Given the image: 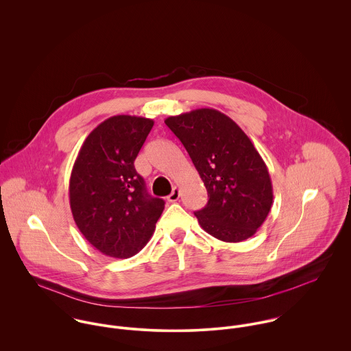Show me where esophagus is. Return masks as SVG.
Listing matches in <instances>:
<instances>
[{
	"instance_id": "1",
	"label": "esophagus",
	"mask_w": 351,
	"mask_h": 351,
	"mask_svg": "<svg viewBox=\"0 0 351 351\" xmlns=\"http://www.w3.org/2000/svg\"><path fill=\"white\" fill-rule=\"evenodd\" d=\"M180 199V189L178 188H173V192L167 196V201L169 202H176Z\"/></svg>"
}]
</instances>
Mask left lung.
I'll return each instance as SVG.
<instances>
[{
  "mask_svg": "<svg viewBox=\"0 0 351 351\" xmlns=\"http://www.w3.org/2000/svg\"><path fill=\"white\" fill-rule=\"evenodd\" d=\"M188 151L208 192L195 212L202 230L219 241L251 238L273 205L267 167L242 128L224 113L201 108L165 120Z\"/></svg>",
  "mask_w": 351,
  "mask_h": 351,
  "instance_id": "left-lung-1",
  "label": "left lung"
}]
</instances>
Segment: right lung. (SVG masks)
Here are the masks:
<instances>
[{
	"label": "right lung",
	"instance_id": "add662e5",
	"mask_svg": "<svg viewBox=\"0 0 351 351\" xmlns=\"http://www.w3.org/2000/svg\"><path fill=\"white\" fill-rule=\"evenodd\" d=\"M154 120L117 114L85 139L74 162L69 196L74 221L104 255L130 258L150 241L165 201L151 197L134 162Z\"/></svg>",
	"mask_w": 351,
	"mask_h": 351
}]
</instances>
